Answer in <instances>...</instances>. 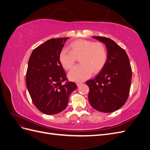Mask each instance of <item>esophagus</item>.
<instances>
[{
  "label": "esophagus",
  "mask_w": 150,
  "mask_h": 150,
  "mask_svg": "<svg viewBox=\"0 0 150 150\" xmlns=\"http://www.w3.org/2000/svg\"><path fill=\"white\" fill-rule=\"evenodd\" d=\"M83 84V83H80V82H78V83H77V86H78V87H79V86H81V85H82Z\"/></svg>",
  "instance_id": "1"
}]
</instances>
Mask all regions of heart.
I'll return each mask as SVG.
<instances>
[{"mask_svg":"<svg viewBox=\"0 0 150 150\" xmlns=\"http://www.w3.org/2000/svg\"><path fill=\"white\" fill-rule=\"evenodd\" d=\"M71 51L62 49L59 54V59L66 70L71 69L79 57L81 64L74 67L68 74L69 78L80 82L89 78L92 72L101 71L108 59L106 47L101 42H94L86 39L76 40L69 44Z\"/></svg>","mask_w":150,"mask_h":150,"instance_id":"1","label":"heart"}]
</instances>
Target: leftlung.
Here are the masks:
<instances>
[{"instance_id": "8db88e82", "label": "left lung", "mask_w": 150, "mask_h": 150, "mask_svg": "<svg viewBox=\"0 0 150 150\" xmlns=\"http://www.w3.org/2000/svg\"><path fill=\"white\" fill-rule=\"evenodd\" d=\"M93 38L105 44L108 59L95 78L86 81L89 88L88 99L96 110L111 112L123 106L128 98L132 70L126 51L114 40L100 36Z\"/></svg>"}]
</instances>
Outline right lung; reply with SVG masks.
<instances>
[{"instance_id":"1","label":"right lung","mask_w":150,"mask_h":150,"mask_svg":"<svg viewBox=\"0 0 150 150\" xmlns=\"http://www.w3.org/2000/svg\"><path fill=\"white\" fill-rule=\"evenodd\" d=\"M69 38L51 39L32 52L26 73V86L33 103L48 115L65 110L70 94L77 88L73 82H66V74L59 54Z\"/></svg>"}]
</instances>
